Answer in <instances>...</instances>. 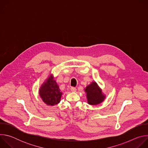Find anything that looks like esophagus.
Listing matches in <instances>:
<instances>
[{
	"mask_svg": "<svg viewBox=\"0 0 148 148\" xmlns=\"http://www.w3.org/2000/svg\"><path fill=\"white\" fill-rule=\"evenodd\" d=\"M71 91L72 92H75L77 91V89H76L75 87H71Z\"/></svg>",
	"mask_w": 148,
	"mask_h": 148,
	"instance_id": "1",
	"label": "esophagus"
}]
</instances>
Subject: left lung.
I'll return each instance as SVG.
<instances>
[{
  "label": "left lung",
  "mask_w": 148,
  "mask_h": 148,
  "mask_svg": "<svg viewBox=\"0 0 148 148\" xmlns=\"http://www.w3.org/2000/svg\"><path fill=\"white\" fill-rule=\"evenodd\" d=\"M84 90L87 93L88 103L90 105H98L102 102L105 98L95 82H92Z\"/></svg>",
  "instance_id": "obj_1"
}]
</instances>
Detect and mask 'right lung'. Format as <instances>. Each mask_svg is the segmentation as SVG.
Segmentation results:
<instances>
[{"label": "right lung", "instance_id": "right-lung-1", "mask_svg": "<svg viewBox=\"0 0 148 148\" xmlns=\"http://www.w3.org/2000/svg\"><path fill=\"white\" fill-rule=\"evenodd\" d=\"M39 94L45 103L53 106L60 102L62 94L60 92L53 76L51 75L46 81L42 84L39 90Z\"/></svg>", "mask_w": 148, "mask_h": 148}]
</instances>
